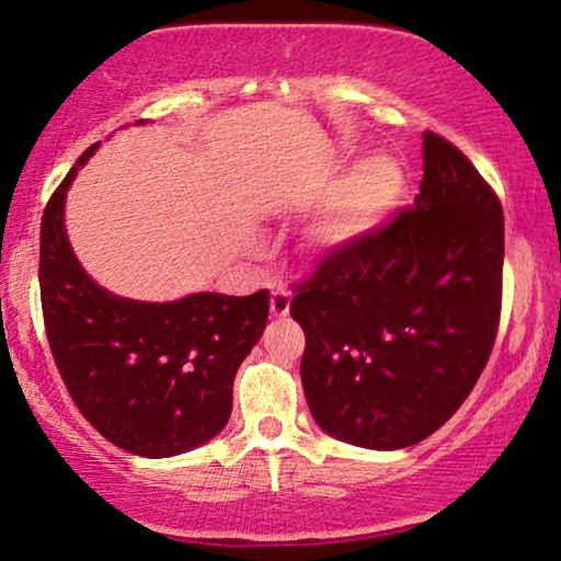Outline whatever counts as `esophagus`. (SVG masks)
Listing matches in <instances>:
<instances>
[{
  "mask_svg": "<svg viewBox=\"0 0 561 561\" xmlns=\"http://www.w3.org/2000/svg\"><path fill=\"white\" fill-rule=\"evenodd\" d=\"M290 310V293L286 288H273L271 293V313L273 316H288Z\"/></svg>",
  "mask_w": 561,
  "mask_h": 561,
  "instance_id": "1",
  "label": "esophagus"
}]
</instances>
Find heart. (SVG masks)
Instances as JSON below:
<instances>
[{"mask_svg": "<svg viewBox=\"0 0 561 561\" xmlns=\"http://www.w3.org/2000/svg\"><path fill=\"white\" fill-rule=\"evenodd\" d=\"M399 187L401 175L391 160H364L318 208L310 222V243L316 248H339L364 236L389 213Z\"/></svg>", "mask_w": 561, "mask_h": 561, "instance_id": "1", "label": "heart"}]
</instances>
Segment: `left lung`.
<instances>
[{
    "label": "left lung",
    "mask_w": 561,
    "mask_h": 561,
    "mask_svg": "<svg viewBox=\"0 0 561 561\" xmlns=\"http://www.w3.org/2000/svg\"><path fill=\"white\" fill-rule=\"evenodd\" d=\"M504 213L471 160L424 133L421 193L293 286L316 424L364 449H403L477 386L502 316Z\"/></svg>",
    "instance_id": "left-lung-1"
}]
</instances>
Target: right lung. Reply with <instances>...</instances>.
Instances as JSON below:
<instances>
[{
  "instance_id": "right-lung-1",
  "label": "right lung",
  "mask_w": 561,
  "mask_h": 561,
  "mask_svg": "<svg viewBox=\"0 0 561 561\" xmlns=\"http://www.w3.org/2000/svg\"><path fill=\"white\" fill-rule=\"evenodd\" d=\"M98 145L80 154L42 215V316L82 416L119 449L162 459L228 424L236 370L263 335L268 290L142 304L100 288L77 263L62 218L67 187Z\"/></svg>"
}]
</instances>
